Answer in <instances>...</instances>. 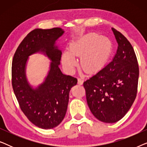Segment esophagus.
Here are the masks:
<instances>
[{
  "mask_svg": "<svg viewBox=\"0 0 147 147\" xmlns=\"http://www.w3.org/2000/svg\"><path fill=\"white\" fill-rule=\"evenodd\" d=\"M84 82V78L83 77H80L78 79V84H80V85H82Z\"/></svg>",
  "mask_w": 147,
  "mask_h": 147,
  "instance_id": "esophagus-1",
  "label": "esophagus"
}]
</instances>
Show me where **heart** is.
Masks as SVG:
<instances>
[{
  "mask_svg": "<svg viewBox=\"0 0 147 147\" xmlns=\"http://www.w3.org/2000/svg\"><path fill=\"white\" fill-rule=\"evenodd\" d=\"M111 50L112 43L108 37L90 33L71 44L69 52L62 55V63L67 69L72 70L77 64L74 57L83 55L82 67L87 71H92L107 59Z\"/></svg>",
  "mask_w": 147,
  "mask_h": 147,
  "instance_id": "1",
  "label": "heart"
}]
</instances>
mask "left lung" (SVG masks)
<instances>
[{
  "mask_svg": "<svg viewBox=\"0 0 147 147\" xmlns=\"http://www.w3.org/2000/svg\"><path fill=\"white\" fill-rule=\"evenodd\" d=\"M118 49L111 61L84 82L90 111L100 121L114 123L131 107L137 93L139 69L128 39L112 28Z\"/></svg>",
  "mask_w": 147,
  "mask_h": 147,
  "instance_id": "8db88e82",
  "label": "left lung"
}]
</instances>
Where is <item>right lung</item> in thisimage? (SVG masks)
I'll return each mask as SVG.
<instances>
[{
    "mask_svg": "<svg viewBox=\"0 0 147 147\" xmlns=\"http://www.w3.org/2000/svg\"><path fill=\"white\" fill-rule=\"evenodd\" d=\"M64 33L61 28L36 29L30 32L16 50L12 63V86L20 108L36 126L51 129L61 123L67 111L71 88L77 84L76 78L62 74L59 65L61 50L55 41ZM41 52L52 62L45 81L36 88L26 77L28 56Z\"/></svg>",
    "mask_w": 147,
    "mask_h": 147,
    "instance_id": "add662e5",
    "label": "right lung"
}]
</instances>
